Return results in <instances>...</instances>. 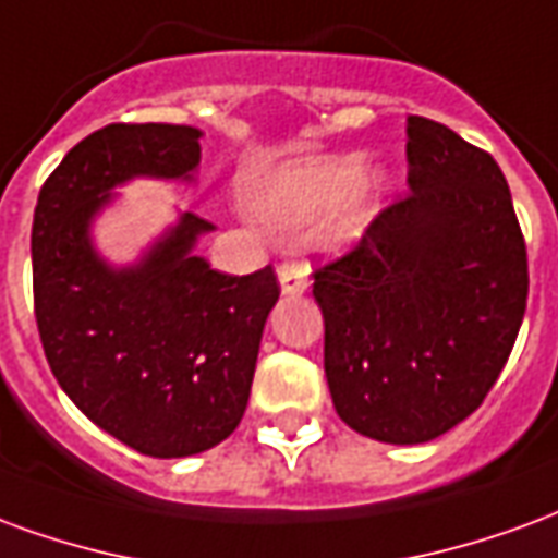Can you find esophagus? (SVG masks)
Returning a JSON list of instances; mask_svg holds the SVG:
<instances>
[{"mask_svg": "<svg viewBox=\"0 0 558 558\" xmlns=\"http://www.w3.org/2000/svg\"><path fill=\"white\" fill-rule=\"evenodd\" d=\"M279 284H282L284 296L303 294L308 288V264L284 262L282 267H279Z\"/></svg>", "mask_w": 558, "mask_h": 558, "instance_id": "34e87169", "label": "esophagus"}]
</instances>
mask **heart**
Returning <instances> with one entry per match:
<instances>
[{"instance_id": "obj_1", "label": "heart", "mask_w": 558, "mask_h": 558, "mask_svg": "<svg viewBox=\"0 0 558 558\" xmlns=\"http://www.w3.org/2000/svg\"><path fill=\"white\" fill-rule=\"evenodd\" d=\"M384 190V172L356 157H306L252 172L243 195L252 217L270 229H294L332 205V229L353 231L368 222Z\"/></svg>"}]
</instances>
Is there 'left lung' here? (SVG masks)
<instances>
[{"label": "left lung", "instance_id": "obj_1", "mask_svg": "<svg viewBox=\"0 0 558 558\" xmlns=\"http://www.w3.org/2000/svg\"><path fill=\"white\" fill-rule=\"evenodd\" d=\"M408 162L410 195L312 284L336 413L392 446L434 440L485 401L530 291L526 243L494 157L410 116Z\"/></svg>", "mask_w": 558, "mask_h": 558}]
</instances>
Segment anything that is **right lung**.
Segmentation results:
<instances>
[{
    "label": "right lung",
    "mask_w": 558,
    "mask_h": 558,
    "mask_svg": "<svg viewBox=\"0 0 558 558\" xmlns=\"http://www.w3.org/2000/svg\"><path fill=\"white\" fill-rule=\"evenodd\" d=\"M202 130L109 124L68 150L32 222L35 318L47 363L97 428L150 458H190L238 428L270 308L274 267L214 270L195 255L207 219L178 214L142 252L112 264L95 219L136 178L193 184Z\"/></svg>",
    "instance_id": "1"
}]
</instances>
